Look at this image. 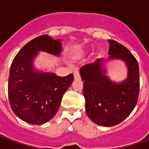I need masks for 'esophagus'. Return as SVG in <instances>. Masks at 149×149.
Wrapping results in <instances>:
<instances>
[{
  "instance_id": "34e87169",
  "label": "esophagus",
  "mask_w": 149,
  "mask_h": 149,
  "mask_svg": "<svg viewBox=\"0 0 149 149\" xmlns=\"http://www.w3.org/2000/svg\"><path fill=\"white\" fill-rule=\"evenodd\" d=\"M74 79H76V80L80 79V74H79V71H74Z\"/></svg>"
}]
</instances>
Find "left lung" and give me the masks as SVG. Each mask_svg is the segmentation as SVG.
<instances>
[{
  "label": "left lung",
  "mask_w": 149,
  "mask_h": 149,
  "mask_svg": "<svg viewBox=\"0 0 149 149\" xmlns=\"http://www.w3.org/2000/svg\"><path fill=\"white\" fill-rule=\"evenodd\" d=\"M109 59L123 60L128 67V77L122 83H113L104 74V60L84 65L80 75L84 81L85 111L94 123L104 127L120 123L131 113L139 94V69L134 56L123 45L109 40Z\"/></svg>",
  "instance_id": "1"
}]
</instances>
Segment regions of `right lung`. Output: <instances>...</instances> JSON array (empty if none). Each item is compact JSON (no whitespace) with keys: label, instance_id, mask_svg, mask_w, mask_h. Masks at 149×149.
<instances>
[{"label":"right lung","instance_id":"add662e5","mask_svg":"<svg viewBox=\"0 0 149 149\" xmlns=\"http://www.w3.org/2000/svg\"><path fill=\"white\" fill-rule=\"evenodd\" d=\"M61 50L60 40L43 35L26 44L12 61L8 80L9 102L15 114L26 123L40 125L50 120L58 111L65 92L71 85L72 74L60 77L33 68L38 51L59 55Z\"/></svg>","mask_w":149,"mask_h":149}]
</instances>
